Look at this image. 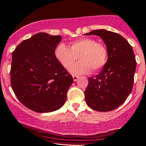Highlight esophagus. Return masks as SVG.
<instances>
[{"label":"esophagus","mask_w":146,"mask_h":146,"mask_svg":"<svg viewBox=\"0 0 146 146\" xmlns=\"http://www.w3.org/2000/svg\"><path fill=\"white\" fill-rule=\"evenodd\" d=\"M73 80L76 82V81L78 80V78H79V77L76 76H73Z\"/></svg>","instance_id":"34e87169"}]
</instances>
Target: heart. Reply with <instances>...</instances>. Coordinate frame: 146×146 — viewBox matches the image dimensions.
Wrapping results in <instances>:
<instances>
[{
	"instance_id": "1",
	"label": "heart",
	"mask_w": 146,
	"mask_h": 146,
	"mask_svg": "<svg viewBox=\"0 0 146 146\" xmlns=\"http://www.w3.org/2000/svg\"><path fill=\"white\" fill-rule=\"evenodd\" d=\"M54 54L64 68L70 67L68 70L73 75L88 74L91 70L98 71L105 65L107 60L106 47L92 38H83L73 41L68 48L64 44H58ZM78 56L80 62L72 65Z\"/></svg>"
}]
</instances>
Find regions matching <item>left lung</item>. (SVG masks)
Segmentation results:
<instances>
[{"label":"left lung","mask_w":146,"mask_h":146,"mask_svg":"<svg viewBox=\"0 0 146 146\" xmlns=\"http://www.w3.org/2000/svg\"><path fill=\"white\" fill-rule=\"evenodd\" d=\"M107 47V60L101 71L89 79L84 91L87 105L98 111L115 110L125 101L132 90L136 60L132 47L121 35L106 30H93Z\"/></svg>","instance_id":"1"}]
</instances>
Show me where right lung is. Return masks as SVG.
<instances>
[{
  "instance_id": "1",
  "label": "right lung",
  "mask_w": 146,
  "mask_h": 146,
  "mask_svg": "<svg viewBox=\"0 0 146 146\" xmlns=\"http://www.w3.org/2000/svg\"><path fill=\"white\" fill-rule=\"evenodd\" d=\"M60 35L39 33L24 40L12 52L11 85L19 101L39 113L59 110L73 84L71 75L55 58Z\"/></svg>"
}]
</instances>
